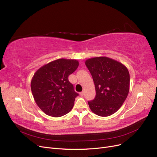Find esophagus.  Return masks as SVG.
<instances>
[{"mask_svg":"<svg viewBox=\"0 0 157 157\" xmlns=\"http://www.w3.org/2000/svg\"><path fill=\"white\" fill-rule=\"evenodd\" d=\"M79 94H80V96H83V95H84V92H81L80 93H79Z\"/></svg>","mask_w":157,"mask_h":157,"instance_id":"esophagus-1","label":"esophagus"}]
</instances>
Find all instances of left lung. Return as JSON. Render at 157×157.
<instances>
[{
    "instance_id": "obj_1",
    "label": "left lung",
    "mask_w": 157,
    "mask_h": 157,
    "mask_svg": "<svg viewBox=\"0 0 157 157\" xmlns=\"http://www.w3.org/2000/svg\"><path fill=\"white\" fill-rule=\"evenodd\" d=\"M93 79L96 96L88 103L100 117H109L123 105L129 91L130 76L122 63L107 57H96L85 61Z\"/></svg>"
}]
</instances>
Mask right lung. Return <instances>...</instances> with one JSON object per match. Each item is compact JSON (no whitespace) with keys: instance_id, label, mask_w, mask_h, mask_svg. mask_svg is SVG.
<instances>
[{"instance_id":"add662e5","label":"right lung","mask_w":157,"mask_h":157,"mask_svg":"<svg viewBox=\"0 0 157 157\" xmlns=\"http://www.w3.org/2000/svg\"><path fill=\"white\" fill-rule=\"evenodd\" d=\"M78 66L75 59H59L40 67L34 74L32 92L37 105L46 114L60 117L71 111L79 94L68 81V75Z\"/></svg>"}]
</instances>
